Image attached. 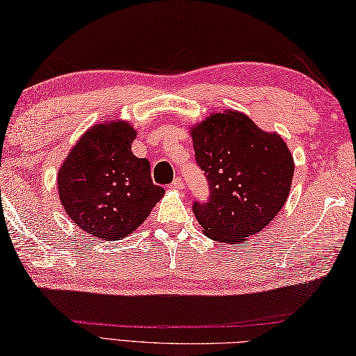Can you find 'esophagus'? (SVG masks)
Segmentation results:
<instances>
[{"label": "esophagus", "mask_w": 356, "mask_h": 356, "mask_svg": "<svg viewBox=\"0 0 356 356\" xmlns=\"http://www.w3.org/2000/svg\"><path fill=\"white\" fill-rule=\"evenodd\" d=\"M183 186H184V181H183V178H179V177H177V178L173 179L172 183H170V187H172V188H183Z\"/></svg>", "instance_id": "esophagus-1"}]
</instances>
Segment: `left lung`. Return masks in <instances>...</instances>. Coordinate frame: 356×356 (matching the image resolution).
Instances as JSON below:
<instances>
[{"label": "left lung", "instance_id": "obj_1", "mask_svg": "<svg viewBox=\"0 0 356 356\" xmlns=\"http://www.w3.org/2000/svg\"><path fill=\"white\" fill-rule=\"evenodd\" d=\"M195 161L204 172L209 198L192 210L204 235L243 243L284 206L293 158L277 134H266L239 112L216 113L192 130Z\"/></svg>", "mask_w": 356, "mask_h": 356}]
</instances>
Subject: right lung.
<instances>
[{
    "mask_svg": "<svg viewBox=\"0 0 356 356\" xmlns=\"http://www.w3.org/2000/svg\"><path fill=\"white\" fill-rule=\"evenodd\" d=\"M135 135L126 122L93 126L58 173L61 204L93 239L130 235L164 193L152 181L149 159L130 150Z\"/></svg>",
    "mask_w": 356,
    "mask_h": 356,
    "instance_id": "obj_1",
    "label": "right lung"
}]
</instances>
